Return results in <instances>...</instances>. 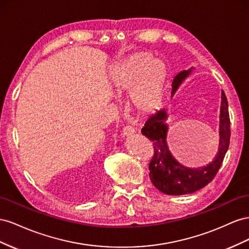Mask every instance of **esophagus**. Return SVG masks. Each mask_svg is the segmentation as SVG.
Here are the masks:
<instances>
[{
	"label": "esophagus",
	"mask_w": 249,
	"mask_h": 249,
	"mask_svg": "<svg viewBox=\"0 0 249 249\" xmlns=\"http://www.w3.org/2000/svg\"><path fill=\"white\" fill-rule=\"evenodd\" d=\"M133 133H134V128H133V127H131V126H126L125 128L123 129L122 136H123L124 138H126V137H128V136H131V134H133Z\"/></svg>",
	"instance_id": "34e87169"
}]
</instances>
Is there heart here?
Segmentation results:
<instances>
[{"label":"heart","mask_w":249,"mask_h":249,"mask_svg":"<svg viewBox=\"0 0 249 249\" xmlns=\"http://www.w3.org/2000/svg\"><path fill=\"white\" fill-rule=\"evenodd\" d=\"M151 59L149 54H138L123 62L116 72L119 91L122 94L130 90V104L141 115L159 109L167 90V63L162 59Z\"/></svg>","instance_id":"b5f03b06"}]
</instances>
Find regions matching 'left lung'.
Here are the masks:
<instances>
[{"label": "left lung", "instance_id": "left-lung-1", "mask_svg": "<svg viewBox=\"0 0 249 249\" xmlns=\"http://www.w3.org/2000/svg\"><path fill=\"white\" fill-rule=\"evenodd\" d=\"M194 68L182 70L172 83V96L187 79ZM169 109L161 108L147 120L142 133L152 142L154 156L149 165L150 179L154 187L167 195L191 194L211 182L222 165L225 153L230 146L231 123L229 103L221 90V105L219 115V144L217 153L209 164L200 167H187L177 160L168 146Z\"/></svg>", "mask_w": 249, "mask_h": 249}]
</instances>
